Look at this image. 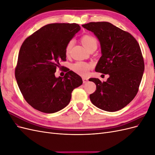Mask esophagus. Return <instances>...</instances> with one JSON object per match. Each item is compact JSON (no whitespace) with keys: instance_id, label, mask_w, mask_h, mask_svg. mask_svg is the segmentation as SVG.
Here are the masks:
<instances>
[{"instance_id":"obj_1","label":"esophagus","mask_w":155,"mask_h":155,"mask_svg":"<svg viewBox=\"0 0 155 155\" xmlns=\"http://www.w3.org/2000/svg\"><path fill=\"white\" fill-rule=\"evenodd\" d=\"M88 80V79L87 78H83V83H87Z\"/></svg>"}]
</instances>
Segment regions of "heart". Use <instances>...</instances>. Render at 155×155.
I'll return each mask as SVG.
<instances>
[{"instance_id":"obj_1","label":"heart","mask_w":155,"mask_h":155,"mask_svg":"<svg viewBox=\"0 0 155 155\" xmlns=\"http://www.w3.org/2000/svg\"><path fill=\"white\" fill-rule=\"evenodd\" d=\"M81 42L83 46H85L87 50L90 49L91 48L93 47V46H97V42L95 37L88 35L83 36L81 37ZM73 43L74 40H70L67 45L66 48H65V54L67 55H68L70 53V49L72 48ZM72 70L76 73L81 75V76H85L88 74L89 69L91 68V65L85 62L79 61L72 64Z\"/></svg>"}]
</instances>
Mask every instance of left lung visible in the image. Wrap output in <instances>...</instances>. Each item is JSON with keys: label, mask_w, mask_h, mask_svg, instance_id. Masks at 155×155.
<instances>
[{"label": "left lung", "mask_w": 155, "mask_h": 155, "mask_svg": "<svg viewBox=\"0 0 155 155\" xmlns=\"http://www.w3.org/2000/svg\"><path fill=\"white\" fill-rule=\"evenodd\" d=\"M82 26L94 33L100 41L101 56L95 71L109 76L104 82L89 79L96 85V91L90 95L91 101L108 112L123 109L137 95L144 72L140 45L129 33L110 22H92Z\"/></svg>", "instance_id": "left-lung-1"}]
</instances>
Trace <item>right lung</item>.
<instances>
[{
  "instance_id": "add662e5",
  "label": "right lung",
  "mask_w": 155,
  "mask_h": 155,
  "mask_svg": "<svg viewBox=\"0 0 155 155\" xmlns=\"http://www.w3.org/2000/svg\"><path fill=\"white\" fill-rule=\"evenodd\" d=\"M80 29L76 23H53L23 42L15 76L23 97L35 109L45 113L61 110L68 105L74 89L82 85L81 78L72 70L63 78L55 76L60 62L66 61L67 45Z\"/></svg>"
}]
</instances>
